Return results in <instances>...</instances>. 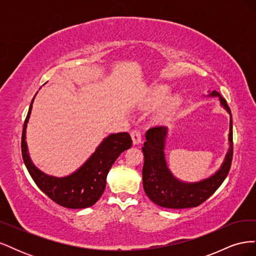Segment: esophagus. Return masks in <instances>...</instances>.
Instances as JSON below:
<instances>
[{"mask_svg":"<svg viewBox=\"0 0 256 256\" xmlns=\"http://www.w3.org/2000/svg\"><path fill=\"white\" fill-rule=\"evenodd\" d=\"M131 136H132V141H134V145L141 143V141H142V134H141L140 130L136 129V130L131 131Z\"/></svg>","mask_w":256,"mask_h":256,"instance_id":"obj_1","label":"esophagus"}]
</instances>
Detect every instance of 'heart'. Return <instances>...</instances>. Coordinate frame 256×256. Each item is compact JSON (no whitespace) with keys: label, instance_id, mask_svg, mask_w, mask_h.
<instances>
[{"label":"heart","instance_id":"1","mask_svg":"<svg viewBox=\"0 0 256 256\" xmlns=\"http://www.w3.org/2000/svg\"><path fill=\"white\" fill-rule=\"evenodd\" d=\"M168 92H170V90H168V86H166V85H159V86H157L152 92V102L154 104H159L161 102H164V100L168 97ZM176 102H177V100L175 98L172 99L171 102H170V104H168V110L166 111H168L170 109H172V108L176 104Z\"/></svg>","mask_w":256,"mask_h":256}]
</instances>
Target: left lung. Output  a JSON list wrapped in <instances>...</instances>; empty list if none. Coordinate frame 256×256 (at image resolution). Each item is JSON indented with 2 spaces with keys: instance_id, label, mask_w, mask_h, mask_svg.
<instances>
[{
  "instance_id": "8db88e82",
  "label": "left lung",
  "mask_w": 256,
  "mask_h": 256,
  "mask_svg": "<svg viewBox=\"0 0 256 256\" xmlns=\"http://www.w3.org/2000/svg\"><path fill=\"white\" fill-rule=\"evenodd\" d=\"M209 96L219 97L220 104L230 115V148L218 172L204 180L184 182L177 180L170 172L164 158V142L168 134L166 127H152L147 130L146 141L142 147L144 166L142 170L144 191L154 204L173 209L196 207L210 198L226 180L233 160V122L232 113L218 92L214 90Z\"/></svg>"
}]
</instances>
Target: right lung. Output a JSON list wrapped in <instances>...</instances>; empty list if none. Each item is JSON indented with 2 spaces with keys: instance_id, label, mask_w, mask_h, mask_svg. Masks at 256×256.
<instances>
[{
  "instance_id": "right-lung-1",
  "label": "right lung",
  "mask_w": 256,
  "mask_h": 256,
  "mask_svg": "<svg viewBox=\"0 0 256 256\" xmlns=\"http://www.w3.org/2000/svg\"><path fill=\"white\" fill-rule=\"evenodd\" d=\"M33 100L23 125L21 138L22 158L30 177L46 196L60 206L72 209L92 206L102 196L106 189V175L115 160L122 152L132 146L130 134L128 132L110 134L78 171L65 177L49 176L32 164L28 152L26 131Z\"/></svg>"
}]
</instances>
